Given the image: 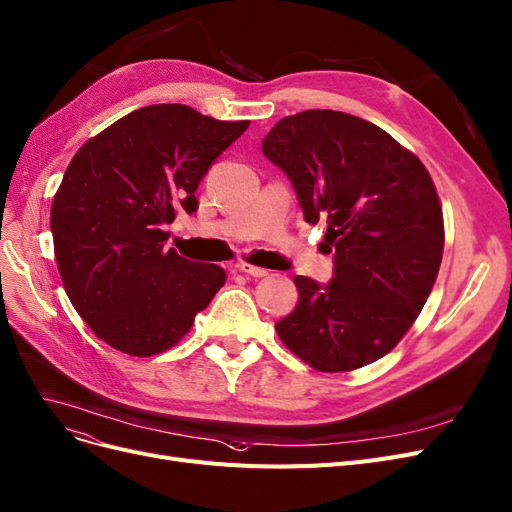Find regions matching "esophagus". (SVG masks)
<instances>
[{
    "label": "esophagus",
    "instance_id": "34e87169",
    "mask_svg": "<svg viewBox=\"0 0 512 512\" xmlns=\"http://www.w3.org/2000/svg\"><path fill=\"white\" fill-rule=\"evenodd\" d=\"M235 269H237L239 273L250 275V277H267V275H269V271H267V269H262V267H254V264H245V262H239Z\"/></svg>",
    "mask_w": 512,
    "mask_h": 512
}]
</instances>
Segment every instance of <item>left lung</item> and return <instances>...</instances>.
<instances>
[{
  "label": "left lung",
  "mask_w": 512,
  "mask_h": 512,
  "mask_svg": "<svg viewBox=\"0 0 512 512\" xmlns=\"http://www.w3.org/2000/svg\"><path fill=\"white\" fill-rule=\"evenodd\" d=\"M305 222H326L332 279L296 275L298 303L275 324L322 373L383 358L428 301L443 260L436 188L419 158L373 122L334 110L286 116L262 139Z\"/></svg>",
  "instance_id": "obj_1"
}]
</instances>
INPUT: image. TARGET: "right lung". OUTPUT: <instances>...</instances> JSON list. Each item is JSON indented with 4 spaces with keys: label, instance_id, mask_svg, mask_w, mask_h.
I'll return each instance as SVG.
<instances>
[{
    "label": "right lung",
    "instance_id": "right-lung-1",
    "mask_svg": "<svg viewBox=\"0 0 512 512\" xmlns=\"http://www.w3.org/2000/svg\"><path fill=\"white\" fill-rule=\"evenodd\" d=\"M182 103L116 120L76 152L50 209L69 301L101 341L146 358L178 343L224 286L218 264L167 248L165 226L199 209L197 186L248 129Z\"/></svg>",
    "mask_w": 512,
    "mask_h": 512
}]
</instances>
